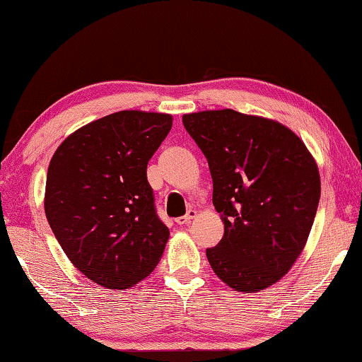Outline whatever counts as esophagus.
<instances>
[{
	"label": "esophagus",
	"instance_id": "esophagus-1",
	"mask_svg": "<svg viewBox=\"0 0 362 362\" xmlns=\"http://www.w3.org/2000/svg\"><path fill=\"white\" fill-rule=\"evenodd\" d=\"M196 214H198V212H196L194 209H189V211L185 214V216H183V217H179V218L175 220V222L179 223V225H188V223L192 222V220L196 217Z\"/></svg>",
	"mask_w": 362,
	"mask_h": 362
}]
</instances>
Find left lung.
I'll list each match as a JSON object with an SVG mask.
<instances>
[{
    "label": "left lung",
    "instance_id": "obj_1",
    "mask_svg": "<svg viewBox=\"0 0 362 362\" xmlns=\"http://www.w3.org/2000/svg\"><path fill=\"white\" fill-rule=\"evenodd\" d=\"M209 163L223 238L206 250L214 273L238 292L267 289L302 254L321 196L317 164L281 122L231 108L182 116Z\"/></svg>",
    "mask_w": 362,
    "mask_h": 362
}]
</instances>
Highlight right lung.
Masks as SVG:
<instances>
[{"label": "right lung", "mask_w": 362, "mask_h": 362, "mask_svg": "<svg viewBox=\"0 0 362 362\" xmlns=\"http://www.w3.org/2000/svg\"><path fill=\"white\" fill-rule=\"evenodd\" d=\"M170 127V115L122 110L70 134L49 163L47 222L75 268L107 289L140 283L166 247L146 164Z\"/></svg>", "instance_id": "obj_1"}]
</instances>
